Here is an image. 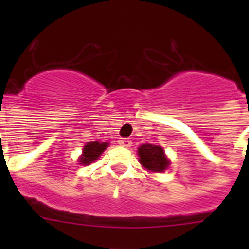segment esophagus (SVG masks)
I'll list each match as a JSON object with an SVG mask.
<instances>
[{
	"instance_id": "obj_1",
	"label": "esophagus",
	"mask_w": 249,
	"mask_h": 249,
	"mask_svg": "<svg viewBox=\"0 0 249 249\" xmlns=\"http://www.w3.org/2000/svg\"><path fill=\"white\" fill-rule=\"evenodd\" d=\"M119 144L123 145V147H125V148H129V147H131L132 141L129 140V139H120L119 140Z\"/></svg>"
}]
</instances>
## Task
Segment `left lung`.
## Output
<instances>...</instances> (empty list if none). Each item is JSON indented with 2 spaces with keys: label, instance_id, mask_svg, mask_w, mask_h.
I'll return each mask as SVG.
<instances>
[{
  "label": "left lung",
  "instance_id": "8db88e82",
  "mask_svg": "<svg viewBox=\"0 0 249 249\" xmlns=\"http://www.w3.org/2000/svg\"><path fill=\"white\" fill-rule=\"evenodd\" d=\"M140 162L154 172H162L169 167V160L164 155L161 147L154 144H142L139 148Z\"/></svg>",
  "mask_w": 249,
  "mask_h": 249
}]
</instances>
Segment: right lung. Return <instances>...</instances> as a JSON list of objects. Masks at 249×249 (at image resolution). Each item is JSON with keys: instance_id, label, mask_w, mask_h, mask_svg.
<instances>
[{"instance_id": "right-lung-1", "label": "right lung", "mask_w": 249, "mask_h": 249, "mask_svg": "<svg viewBox=\"0 0 249 249\" xmlns=\"http://www.w3.org/2000/svg\"><path fill=\"white\" fill-rule=\"evenodd\" d=\"M108 145V143L106 142H97V141H94V142L87 143V145H84V149H83V155L80 157L79 162L83 165H89L91 164L92 161L97 159L100 155L102 154L106 147Z\"/></svg>"}]
</instances>
